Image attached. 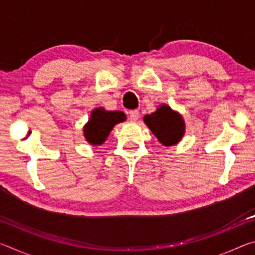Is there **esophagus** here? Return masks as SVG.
I'll return each mask as SVG.
<instances>
[{"instance_id":"1","label":"esophagus","mask_w":255,"mask_h":255,"mask_svg":"<svg viewBox=\"0 0 255 255\" xmlns=\"http://www.w3.org/2000/svg\"><path fill=\"white\" fill-rule=\"evenodd\" d=\"M129 117H130L132 122H136V120H138V118H139V111L131 110L130 112H129Z\"/></svg>"}]
</instances>
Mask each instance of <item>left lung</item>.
<instances>
[{"instance_id": "8db88e82", "label": "left lung", "mask_w": 255, "mask_h": 255, "mask_svg": "<svg viewBox=\"0 0 255 255\" xmlns=\"http://www.w3.org/2000/svg\"><path fill=\"white\" fill-rule=\"evenodd\" d=\"M144 123L164 146L178 144L184 135L185 125L182 116L166 105L159 106L153 114L146 115Z\"/></svg>"}]
</instances>
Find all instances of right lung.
I'll list each match as a JSON object with an SVG mask.
<instances>
[{"label":"right lung","mask_w":255,"mask_h":255,"mask_svg":"<svg viewBox=\"0 0 255 255\" xmlns=\"http://www.w3.org/2000/svg\"><path fill=\"white\" fill-rule=\"evenodd\" d=\"M126 120L123 111H107L103 108H97L91 114V118L83 128L84 137L88 143L99 146L105 143L116 125Z\"/></svg>","instance_id":"right-lung-1"}]
</instances>
